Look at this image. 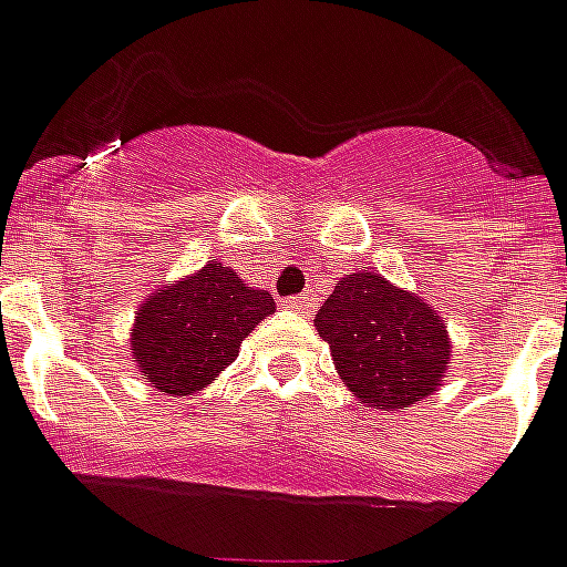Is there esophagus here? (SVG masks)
Returning a JSON list of instances; mask_svg holds the SVG:
<instances>
[{
	"label": "esophagus",
	"mask_w": 567,
	"mask_h": 567,
	"mask_svg": "<svg viewBox=\"0 0 567 567\" xmlns=\"http://www.w3.org/2000/svg\"><path fill=\"white\" fill-rule=\"evenodd\" d=\"M282 307L288 312H297V316H312V310H316V300H312L310 295L288 297V300H282Z\"/></svg>",
	"instance_id": "34e87169"
}]
</instances>
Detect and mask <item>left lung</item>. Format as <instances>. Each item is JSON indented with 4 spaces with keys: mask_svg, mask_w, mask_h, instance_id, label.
<instances>
[{
    "mask_svg": "<svg viewBox=\"0 0 567 567\" xmlns=\"http://www.w3.org/2000/svg\"><path fill=\"white\" fill-rule=\"evenodd\" d=\"M312 324L328 340L340 380L368 408L417 405L449 378L445 319L423 297L380 272L343 276Z\"/></svg>",
    "mask_w": 567,
    "mask_h": 567,
    "instance_id": "obj_1",
    "label": "left lung"
}]
</instances>
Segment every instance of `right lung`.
Returning <instances> with one entry per match:
<instances>
[{"mask_svg": "<svg viewBox=\"0 0 567 567\" xmlns=\"http://www.w3.org/2000/svg\"><path fill=\"white\" fill-rule=\"evenodd\" d=\"M276 312L270 291L243 282L233 267L208 260L162 285L134 312L132 362L165 395H193L215 383L243 340Z\"/></svg>", "mask_w": 567, "mask_h": 567, "instance_id": "obj_1", "label": "right lung"}]
</instances>
